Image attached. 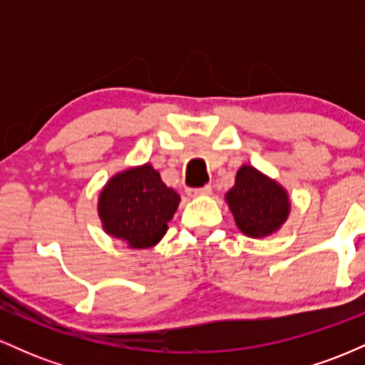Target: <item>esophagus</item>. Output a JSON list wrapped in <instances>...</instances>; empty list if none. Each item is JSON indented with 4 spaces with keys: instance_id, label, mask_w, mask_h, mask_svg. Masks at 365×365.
Listing matches in <instances>:
<instances>
[{
    "instance_id": "34e87169",
    "label": "esophagus",
    "mask_w": 365,
    "mask_h": 365,
    "mask_svg": "<svg viewBox=\"0 0 365 365\" xmlns=\"http://www.w3.org/2000/svg\"><path fill=\"white\" fill-rule=\"evenodd\" d=\"M211 192H212V188L206 185V187H200V188H188L187 194L190 197H207V195H211Z\"/></svg>"
}]
</instances>
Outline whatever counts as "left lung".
Segmentation results:
<instances>
[{
    "mask_svg": "<svg viewBox=\"0 0 365 365\" xmlns=\"http://www.w3.org/2000/svg\"><path fill=\"white\" fill-rule=\"evenodd\" d=\"M225 199L240 232L252 238L278 232L290 215L288 192L249 165L237 171L235 185L226 192Z\"/></svg>",
    "mask_w": 365,
    "mask_h": 365,
    "instance_id": "1",
    "label": "left lung"
}]
</instances>
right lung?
<instances>
[{"label":"right lung","instance_id":"obj_1","mask_svg":"<svg viewBox=\"0 0 365 365\" xmlns=\"http://www.w3.org/2000/svg\"><path fill=\"white\" fill-rule=\"evenodd\" d=\"M180 195L149 163L116 173L99 194L98 212L108 235L132 249H149L165 237Z\"/></svg>","mask_w":365,"mask_h":365}]
</instances>
